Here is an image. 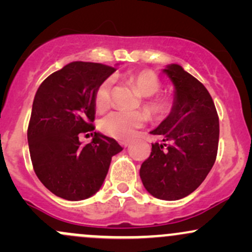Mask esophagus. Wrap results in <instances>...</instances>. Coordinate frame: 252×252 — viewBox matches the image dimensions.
I'll return each mask as SVG.
<instances>
[{
	"instance_id": "1",
	"label": "esophagus",
	"mask_w": 252,
	"mask_h": 252,
	"mask_svg": "<svg viewBox=\"0 0 252 252\" xmlns=\"http://www.w3.org/2000/svg\"><path fill=\"white\" fill-rule=\"evenodd\" d=\"M130 141H122V142H121V146L122 147H124V148H126V147H129L130 146Z\"/></svg>"
}]
</instances>
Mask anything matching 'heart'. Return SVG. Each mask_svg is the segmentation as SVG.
Masks as SVG:
<instances>
[{
    "instance_id": "b5f03b06",
    "label": "heart",
    "mask_w": 252,
    "mask_h": 252,
    "mask_svg": "<svg viewBox=\"0 0 252 252\" xmlns=\"http://www.w3.org/2000/svg\"><path fill=\"white\" fill-rule=\"evenodd\" d=\"M140 94L144 97L154 96L161 88V83L154 72L142 71L131 77ZM112 79L108 78L98 86L94 96V103L98 110H104L109 106L111 100ZM173 108V100L169 97H155L146 100V109L156 120L166 117ZM147 121V115L143 111H128L115 110L106 115L100 122V129L105 134L118 140H128L135 134L136 129L141 128Z\"/></svg>"
}]
</instances>
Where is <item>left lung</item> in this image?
<instances>
[{
	"instance_id": "obj_1",
	"label": "left lung",
	"mask_w": 252,
	"mask_h": 252,
	"mask_svg": "<svg viewBox=\"0 0 252 252\" xmlns=\"http://www.w3.org/2000/svg\"><path fill=\"white\" fill-rule=\"evenodd\" d=\"M162 72L174 85L173 108L150 131L161 136L162 143L152 144L140 176L153 196L179 200L194 192L215 164L219 120L212 97L196 78L178 63L167 65Z\"/></svg>"
}]
</instances>
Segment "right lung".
Returning <instances> with one entry per match:
<instances>
[{
  "label": "right lung",
  "instance_id": "right-lung-1",
  "mask_svg": "<svg viewBox=\"0 0 252 252\" xmlns=\"http://www.w3.org/2000/svg\"><path fill=\"white\" fill-rule=\"evenodd\" d=\"M115 71L97 63H70L46 78L34 97L27 132L34 172L46 189L66 200L96 194L111 158L123 149L96 131L90 143L79 141L94 130L96 91Z\"/></svg>",
  "mask_w": 252,
  "mask_h": 252
}]
</instances>
